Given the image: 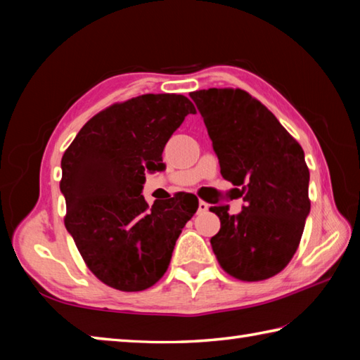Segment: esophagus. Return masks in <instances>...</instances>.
<instances>
[{"label":"esophagus","mask_w":360,"mask_h":360,"mask_svg":"<svg viewBox=\"0 0 360 360\" xmlns=\"http://www.w3.org/2000/svg\"><path fill=\"white\" fill-rule=\"evenodd\" d=\"M208 208H210V205L203 202V200H200V202H198V212H206V211H208Z\"/></svg>","instance_id":"obj_1"}]
</instances>
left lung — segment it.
Instances as JSON below:
<instances>
[{
    "label": "left lung",
    "instance_id": "left-lung-1",
    "mask_svg": "<svg viewBox=\"0 0 360 360\" xmlns=\"http://www.w3.org/2000/svg\"><path fill=\"white\" fill-rule=\"evenodd\" d=\"M208 129L224 179L241 187L243 211L211 206L221 230L211 238L225 273L264 281L288 266L309 212V169L302 146L270 109L241 89L191 94Z\"/></svg>",
    "mask_w": 360,
    "mask_h": 360
}]
</instances>
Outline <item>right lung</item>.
Listing matches in <instances>:
<instances>
[{
	"instance_id": "obj_1",
	"label": "right lung",
	"mask_w": 360,
	"mask_h": 360,
	"mask_svg": "<svg viewBox=\"0 0 360 360\" xmlns=\"http://www.w3.org/2000/svg\"><path fill=\"white\" fill-rule=\"evenodd\" d=\"M187 114L195 108L184 95H139L95 114L65 150V227L89 270L109 288L154 285L198 210L192 193L152 206L141 195L146 172L165 168L162 152Z\"/></svg>"
}]
</instances>
